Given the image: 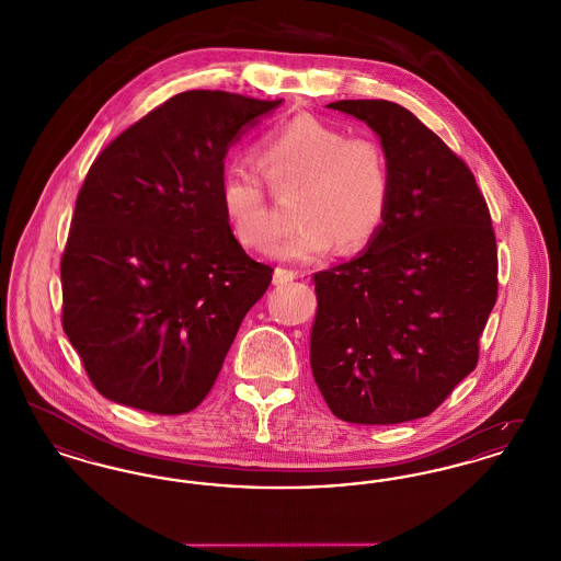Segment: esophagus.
Here are the masks:
<instances>
[{
  "mask_svg": "<svg viewBox=\"0 0 561 561\" xmlns=\"http://www.w3.org/2000/svg\"><path fill=\"white\" fill-rule=\"evenodd\" d=\"M296 277H298V273L293 271V268L277 267L273 271V284H275V286H286V284H290Z\"/></svg>",
  "mask_w": 561,
  "mask_h": 561,
  "instance_id": "1",
  "label": "esophagus"
}]
</instances>
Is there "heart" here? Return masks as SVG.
Masks as SVG:
<instances>
[{"instance_id":"heart-1","label":"heart","mask_w":561,"mask_h":561,"mask_svg":"<svg viewBox=\"0 0 561 561\" xmlns=\"http://www.w3.org/2000/svg\"><path fill=\"white\" fill-rule=\"evenodd\" d=\"M256 165L275 193L302 188L296 208L302 227L273 248L282 261L311 263L341 245L359 252L387 222L393 176L389 156L374 136H351L320 117L294 115L259 140ZM218 193L233 238L243 248L267 250L277 220L259 172L229 168Z\"/></svg>"}]
</instances>
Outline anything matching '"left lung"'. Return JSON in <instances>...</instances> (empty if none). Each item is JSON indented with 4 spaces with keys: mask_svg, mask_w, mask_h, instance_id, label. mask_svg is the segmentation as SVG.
<instances>
[{
    "mask_svg": "<svg viewBox=\"0 0 561 561\" xmlns=\"http://www.w3.org/2000/svg\"><path fill=\"white\" fill-rule=\"evenodd\" d=\"M366 122L391 163L378 238L313 275L311 370L341 421L396 425L428 416L476 370L499 294L496 238L469 165L408 108L339 101Z\"/></svg>",
    "mask_w": 561,
    "mask_h": 561,
    "instance_id": "obj_1",
    "label": "left lung"
}]
</instances>
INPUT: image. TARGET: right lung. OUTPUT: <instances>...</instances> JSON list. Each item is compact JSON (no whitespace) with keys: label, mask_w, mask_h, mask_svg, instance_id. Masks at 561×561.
<instances>
[{"label":"right lung","mask_w":561,"mask_h":561,"mask_svg":"<svg viewBox=\"0 0 561 561\" xmlns=\"http://www.w3.org/2000/svg\"><path fill=\"white\" fill-rule=\"evenodd\" d=\"M279 105L181 92L88 170L60 259L62 328L107 400L172 416L210 393L273 273L225 220V158Z\"/></svg>","instance_id":"right-lung-1"}]
</instances>
